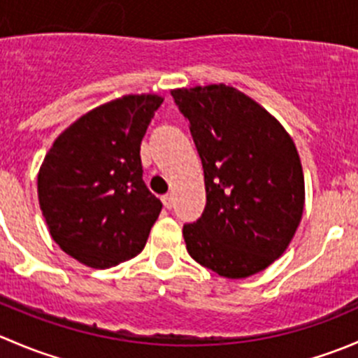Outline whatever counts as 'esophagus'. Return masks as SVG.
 Returning <instances> with one entry per match:
<instances>
[{"label": "esophagus", "mask_w": 358, "mask_h": 358, "mask_svg": "<svg viewBox=\"0 0 358 358\" xmlns=\"http://www.w3.org/2000/svg\"><path fill=\"white\" fill-rule=\"evenodd\" d=\"M162 204H164V208H168V209L173 208V196H171V194H166V196H162Z\"/></svg>", "instance_id": "34e87169"}]
</instances>
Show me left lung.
I'll return each mask as SVG.
<instances>
[{
    "mask_svg": "<svg viewBox=\"0 0 358 358\" xmlns=\"http://www.w3.org/2000/svg\"><path fill=\"white\" fill-rule=\"evenodd\" d=\"M202 161L206 208L183 225L187 251L227 279L265 270L299 225L305 182L298 150L275 117L227 85L173 90Z\"/></svg>",
    "mask_w": 358,
    "mask_h": 358,
    "instance_id": "8db88e82",
    "label": "left lung"
}]
</instances>
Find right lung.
<instances>
[{"label":"right lung","instance_id":"1","mask_svg":"<svg viewBox=\"0 0 358 358\" xmlns=\"http://www.w3.org/2000/svg\"><path fill=\"white\" fill-rule=\"evenodd\" d=\"M157 95H128L79 117L55 140L38 175L53 241L93 268L142 251L161 213L143 182L140 143L161 107Z\"/></svg>","mask_w":358,"mask_h":358}]
</instances>
